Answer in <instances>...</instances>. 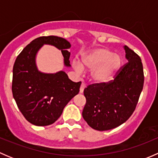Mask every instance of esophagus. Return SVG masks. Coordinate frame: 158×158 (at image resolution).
I'll use <instances>...</instances> for the list:
<instances>
[{"label": "esophagus", "mask_w": 158, "mask_h": 158, "mask_svg": "<svg viewBox=\"0 0 158 158\" xmlns=\"http://www.w3.org/2000/svg\"><path fill=\"white\" fill-rule=\"evenodd\" d=\"M85 85L84 83H82V85H81L80 86V89H79V93H83V91H84V89H85Z\"/></svg>", "instance_id": "1"}]
</instances>
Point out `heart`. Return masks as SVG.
<instances>
[{
    "mask_svg": "<svg viewBox=\"0 0 158 158\" xmlns=\"http://www.w3.org/2000/svg\"><path fill=\"white\" fill-rule=\"evenodd\" d=\"M122 64V57L107 48L94 49L84 54L82 64L73 62L75 71L81 73L83 67L91 70V79L95 83H106L114 79Z\"/></svg>",
    "mask_w": 158,
    "mask_h": 158,
    "instance_id": "obj_1",
    "label": "heart"
}]
</instances>
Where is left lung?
<instances>
[{
  "instance_id": "1",
  "label": "left lung",
  "mask_w": 158,
  "mask_h": 158,
  "mask_svg": "<svg viewBox=\"0 0 158 158\" xmlns=\"http://www.w3.org/2000/svg\"><path fill=\"white\" fill-rule=\"evenodd\" d=\"M128 63L118 70L113 81L92 84L84 89L86 103L82 117L97 131L119 126L135 111L144 85V71L138 54L124 47Z\"/></svg>"
}]
</instances>
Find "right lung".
Listing matches in <instances>:
<instances>
[{
  "mask_svg": "<svg viewBox=\"0 0 158 158\" xmlns=\"http://www.w3.org/2000/svg\"><path fill=\"white\" fill-rule=\"evenodd\" d=\"M44 45L61 50L64 66L70 67L71 44L56 36L33 40L17 57L13 68L12 92L17 107L25 118L36 126L52 125L63 113L65 106L79 92L81 82H74L64 71L45 73L36 63L38 51Z\"/></svg>",
  "mask_w": 158,
  "mask_h": 158,
  "instance_id": "add662e5",
  "label": "right lung"
}]
</instances>
